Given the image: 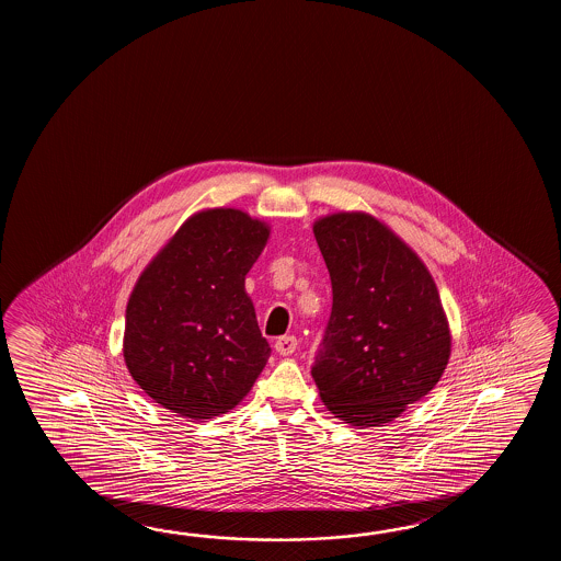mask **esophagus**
<instances>
[{"label":"esophagus","mask_w":561,"mask_h":561,"mask_svg":"<svg viewBox=\"0 0 561 561\" xmlns=\"http://www.w3.org/2000/svg\"><path fill=\"white\" fill-rule=\"evenodd\" d=\"M297 336H293V334L278 336L275 343L276 353H278V355H283V357H288V355H293V353L297 351Z\"/></svg>","instance_id":"1"}]
</instances>
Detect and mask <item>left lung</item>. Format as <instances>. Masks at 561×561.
<instances>
[{"label":"left lung","instance_id":"8db88e82","mask_svg":"<svg viewBox=\"0 0 561 561\" xmlns=\"http://www.w3.org/2000/svg\"><path fill=\"white\" fill-rule=\"evenodd\" d=\"M312 230L333 286L312 379L345 423H389L447 367L451 334L437 286L417 254L373 216H324Z\"/></svg>","mask_w":561,"mask_h":561}]
</instances>
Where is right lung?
<instances>
[{
  "mask_svg": "<svg viewBox=\"0 0 561 561\" xmlns=\"http://www.w3.org/2000/svg\"><path fill=\"white\" fill-rule=\"evenodd\" d=\"M268 228L234 208L191 216L131 290L124 360L156 403L213 419L239 405L271 357L244 276Z\"/></svg>",
  "mask_w": 561,
  "mask_h": 561,
  "instance_id": "1",
  "label": "right lung"
}]
</instances>
